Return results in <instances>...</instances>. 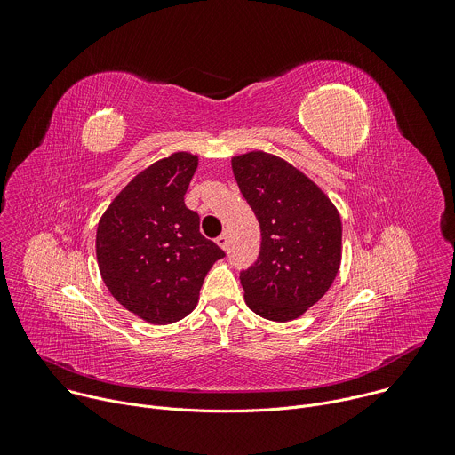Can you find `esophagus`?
<instances>
[{
  "label": "esophagus",
  "instance_id": "esophagus-1",
  "mask_svg": "<svg viewBox=\"0 0 455 455\" xmlns=\"http://www.w3.org/2000/svg\"><path fill=\"white\" fill-rule=\"evenodd\" d=\"M216 243H218V246L223 248L225 251L228 250V235H227V234H221V235L216 239Z\"/></svg>",
  "mask_w": 455,
  "mask_h": 455
}]
</instances>
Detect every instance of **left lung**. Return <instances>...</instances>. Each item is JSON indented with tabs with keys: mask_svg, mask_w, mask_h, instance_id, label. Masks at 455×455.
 Listing matches in <instances>:
<instances>
[{
	"mask_svg": "<svg viewBox=\"0 0 455 455\" xmlns=\"http://www.w3.org/2000/svg\"><path fill=\"white\" fill-rule=\"evenodd\" d=\"M239 190L261 227V251L241 272L246 306L288 322L331 288L342 261V221L333 202L286 160L250 151L232 158Z\"/></svg>",
	"mask_w": 455,
	"mask_h": 455,
	"instance_id": "8db88e82",
	"label": "left lung"
}]
</instances>
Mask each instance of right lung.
Listing matches in <instances>:
<instances>
[{
  "mask_svg": "<svg viewBox=\"0 0 455 455\" xmlns=\"http://www.w3.org/2000/svg\"><path fill=\"white\" fill-rule=\"evenodd\" d=\"M198 156L178 151L129 181L97 227V263L109 293L151 323H172L198 304L205 275L225 251L200 232L183 196Z\"/></svg>",
  "mask_w": 455,
  "mask_h": 455,
  "instance_id": "right-lung-1",
  "label": "right lung"
}]
</instances>
